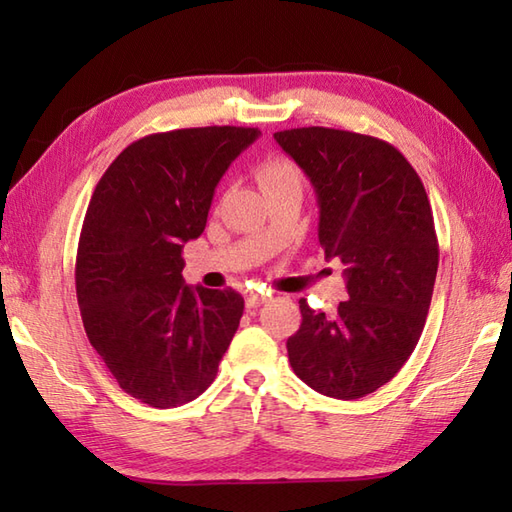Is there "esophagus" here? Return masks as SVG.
Returning a JSON list of instances; mask_svg holds the SVG:
<instances>
[{
	"label": "esophagus",
	"mask_w": 512,
	"mask_h": 512,
	"mask_svg": "<svg viewBox=\"0 0 512 512\" xmlns=\"http://www.w3.org/2000/svg\"><path fill=\"white\" fill-rule=\"evenodd\" d=\"M266 301H268V295H264V292H250V295H246L248 308H259V306H264Z\"/></svg>",
	"instance_id": "1"
}]
</instances>
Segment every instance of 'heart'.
I'll use <instances>...</instances> for the list:
<instances>
[{
	"instance_id": "heart-1",
	"label": "heart",
	"mask_w": 512,
	"mask_h": 512,
	"mask_svg": "<svg viewBox=\"0 0 512 512\" xmlns=\"http://www.w3.org/2000/svg\"><path fill=\"white\" fill-rule=\"evenodd\" d=\"M255 178L264 193L286 187V184L301 187V169L290 158H284V156L264 158L255 169Z\"/></svg>"
}]
</instances>
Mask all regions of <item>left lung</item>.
Here are the masks:
<instances>
[{"mask_svg": "<svg viewBox=\"0 0 512 512\" xmlns=\"http://www.w3.org/2000/svg\"><path fill=\"white\" fill-rule=\"evenodd\" d=\"M275 140L310 178L319 244L345 266L336 314L299 299L288 339L295 374L323 396L356 400L394 378L416 350L438 273V237L420 176L385 140L297 127Z\"/></svg>", "mask_w": 512, "mask_h": 512, "instance_id": "obj_1", "label": "left lung"}]
</instances>
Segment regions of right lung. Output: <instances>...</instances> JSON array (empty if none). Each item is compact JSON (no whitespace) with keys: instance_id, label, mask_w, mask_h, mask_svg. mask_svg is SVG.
<instances>
[{"instance_id":"right-lung-1","label":"right lung","mask_w":512,"mask_h":512,"mask_svg":"<svg viewBox=\"0 0 512 512\" xmlns=\"http://www.w3.org/2000/svg\"><path fill=\"white\" fill-rule=\"evenodd\" d=\"M257 127L151 134L96 184L76 250V299L92 347L129 396L169 409L209 387L237 332L233 288L187 286L182 248L200 237L228 165Z\"/></svg>"}]
</instances>
